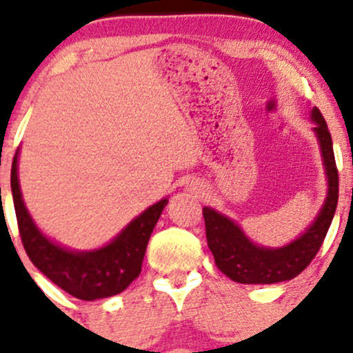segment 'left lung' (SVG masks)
<instances>
[{"label":"left lung","mask_w":353,"mask_h":353,"mask_svg":"<svg viewBox=\"0 0 353 353\" xmlns=\"http://www.w3.org/2000/svg\"><path fill=\"white\" fill-rule=\"evenodd\" d=\"M315 122L325 172L328 179V194L323 208L312 226L300 238L283 248H263L251 243L238 224L211 208L203 209L206 224L208 246L214 256L216 266L233 281L245 285H271L288 281L300 274L315 258L328 233L339 203V170H336L334 144L327 122L319 108L312 110Z\"/></svg>","instance_id":"1"}]
</instances>
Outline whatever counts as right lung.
Instances as JSON below:
<instances>
[{"label":"right lung","mask_w":353,"mask_h":353,"mask_svg":"<svg viewBox=\"0 0 353 353\" xmlns=\"http://www.w3.org/2000/svg\"><path fill=\"white\" fill-rule=\"evenodd\" d=\"M18 152L11 165V192L26 254L46 278L79 300L119 295L141 274L147 243L168 199L145 209L117 238L95 251H70L40 233L23 203L18 183Z\"/></svg>","instance_id":"add662e5"}]
</instances>
